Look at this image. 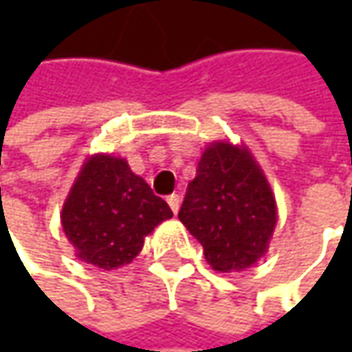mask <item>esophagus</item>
<instances>
[{"mask_svg":"<svg viewBox=\"0 0 352 352\" xmlns=\"http://www.w3.org/2000/svg\"><path fill=\"white\" fill-rule=\"evenodd\" d=\"M166 201H168L170 210L174 211V213H178V210H180V204H182V197L178 196V194H170Z\"/></svg>","mask_w":352,"mask_h":352,"instance_id":"obj_1","label":"esophagus"}]
</instances>
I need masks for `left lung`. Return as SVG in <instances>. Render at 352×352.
I'll use <instances>...</instances> for the list:
<instances>
[{"label": "left lung", "mask_w": 352, "mask_h": 352, "mask_svg": "<svg viewBox=\"0 0 352 352\" xmlns=\"http://www.w3.org/2000/svg\"><path fill=\"white\" fill-rule=\"evenodd\" d=\"M178 219L217 272H241L263 258L276 227V199L249 148L211 142L188 184Z\"/></svg>", "instance_id": "obj_1"}]
</instances>
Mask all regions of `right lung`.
<instances>
[{
	"label": "right lung",
	"instance_id": "add662e5",
	"mask_svg": "<svg viewBox=\"0 0 352 352\" xmlns=\"http://www.w3.org/2000/svg\"><path fill=\"white\" fill-rule=\"evenodd\" d=\"M170 217L168 204L153 194L125 158L111 155L86 160L60 213L76 256L103 270L133 263L144 236Z\"/></svg>",
	"mask_w": 352,
	"mask_h": 352
}]
</instances>
